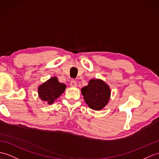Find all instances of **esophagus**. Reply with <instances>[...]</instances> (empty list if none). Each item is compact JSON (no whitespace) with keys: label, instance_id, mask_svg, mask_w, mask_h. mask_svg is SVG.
Masks as SVG:
<instances>
[{"label":"esophagus","instance_id":"obj_1","mask_svg":"<svg viewBox=\"0 0 159 159\" xmlns=\"http://www.w3.org/2000/svg\"><path fill=\"white\" fill-rule=\"evenodd\" d=\"M70 86H71V87H73V88L77 87V82H76V81H75V80H71V82H70Z\"/></svg>","mask_w":159,"mask_h":159}]
</instances>
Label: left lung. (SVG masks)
Masks as SVG:
<instances>
[{"mask_svg": "<svg viewBox=\"0 0 159 159\" xmlns=\"http://www.w3.org/2000/svg\"><path fill=\"white\" fill-rule=\"evenodd\" d=\"M81 92L88 107L95 111L102 110L111 98L109 86L100 79L90 80L88 86L82 88Z\"/></svg>", "mask_w": 159, "mask_h": 159, "instance_id": "left-lung-1", "label": "left lung"}]
</instances>
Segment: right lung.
<instances>
[{
  "instance_id": "add662e5",
  "label": "right lung",
  "mask_w": 159,
  "mask_h": 159,
  "mask_svg": "<svg viewBox=\"0 0 159 159\" xmlns=\"http://www.w3.org/2000/svg\"><path fill=\"white\" fill-rule=\"evenodd\" d=\"M66 85L60 83L57 77H50L38 88V96L44 103L52 104L65 92Z\"/></svg>"
}]
</instances>
